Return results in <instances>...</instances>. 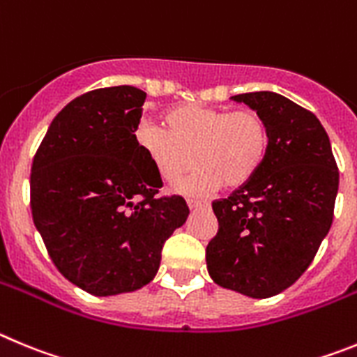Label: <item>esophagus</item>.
<instances>
[{"instance_id": "esophagus-1", "label": "esophagus", "mask_w": 357, "mask_h": 357, "mask_svg": "<svg viewBox=\"0 0 357 357\" xmlns=\"http://www.w3.org/2000/svg\"><path fill=\"white\" fill-rule=\"evenodd\" d=\"M186 206L190 208V210H197V208H206L208 202L197 201V199H186Z\"/></svg>"}]
</instances>
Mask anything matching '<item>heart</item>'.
Masks as SVG:
<instances>
[{"label": "heart", "instance_id": "heart-1", "mask_svg": "<svg viewBox=\"0 0 357 357\" xmlns=\"http://www.w3.org/2000/svg\"><path fill=\"white\" fill-rule=\"evenodd\" d=\"M163 126L140 124L137 144L163 183L178 181L197 165L174 186L188 195L210 194L222 185L229 190L245 186L261 169L271 144L265 119L250 108L181 105L163 115Z\"/></svg>", "mask_w": 357, "mask_h": 357}]
</instances>
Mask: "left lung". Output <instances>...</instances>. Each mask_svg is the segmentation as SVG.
<instances>
[{"instance_id": "8db88e82", "label": "left lung", "mask_w": 357, "mask_h": 357, "mask_svg": "<svg viewBox=\"0 0 357 357\" xmlns=\"http://www.w3.org/2000/svg\"><path fill=\"white\" fill-rule=\"evenodd\" d=\"M231 99L265 119L271 144L252 181L211 202L218 231L206 265L218 287L266 298L291 287L313 261L333 224L340 172L314 114L268 91Z\"/></svg>"}]
</instances>
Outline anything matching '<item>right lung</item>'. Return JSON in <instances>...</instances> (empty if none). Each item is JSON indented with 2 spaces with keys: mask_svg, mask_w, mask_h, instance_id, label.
<instances>
[{
  "mask_svg": "<svg viewBox=\"0 0 357 357\" xmlns=\"http://www.w3.org/2000/svg\"><path fill=\"white\" fill-rule=\"evenodd\" d=\"M144 102L130 85L73 99L31 165V215L54 266L98 297L153 281L163 243L190 213L179 195L156 197L162 179L135 137Z\"/></svg>",
  "mask_w": 357,
  "mask_h": 357,
  "instance_id": "obj_1",
  "label": "right lung"
}]
</instances>
